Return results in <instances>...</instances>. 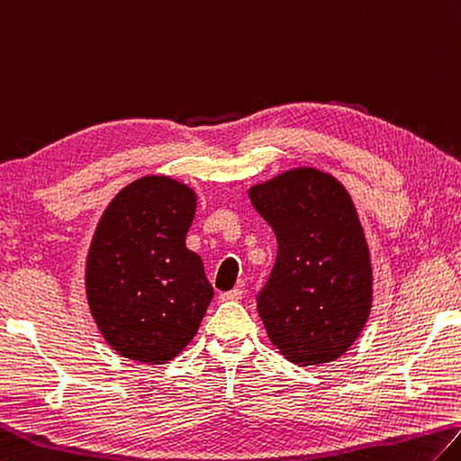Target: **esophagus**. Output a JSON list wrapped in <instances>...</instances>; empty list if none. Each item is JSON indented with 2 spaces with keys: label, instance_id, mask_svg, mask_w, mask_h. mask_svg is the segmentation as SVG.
<instances>
[{
  "label": "esophagus",
  "instance_id": "34e87169",
  "mask_svg": "<svg viewBox=\"0 0 461 461\" xmlns=\"http://www.w3.org/2000/svg\"><path fill=\"white\" fill-rule=\"evenodd\" d=\"M241 296H244V288L236 286V288L230 290V292H223V294H221L220 298H221V300H240Z\"/></svg>",
  "mask_w": 461,
  "mask_h": 461
}]
</instances>
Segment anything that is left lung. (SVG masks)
<instances>
[{"mask_svg": "<svg viewBox=\"0 0 461 461\" xmlns=\"http://www.w3.org/2000/svg\"><path fill=\"white\" fill-rule=\"evenodd\" d=\"M278 241L258 314L298 366L337 361L373 308V264L353 197L334 175L294 167L248 189Z\"/></svg>", "mask_w": 461, "mask_h": 461, "instance_id": "left-lung-1", "label": "left lung"}]
</instances>
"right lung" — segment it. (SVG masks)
<instances>
[{"instance_id":"right-lung-1","label":"right lung","mask_w":461,"mask_h":461,"mask_svg":"<svg viewBox=\"0 0 461 461\" xmlns=\"http://www.w3.org/2000/svg\"><path fill=\"white\" fill-rule=\"evenodd\" d=\"M195 209L187 183L145 175L100 215L86 254V300L103 339L124 358L165 365L197 334L213 288L185 246Z\"/></svg>"}]
</instances>
